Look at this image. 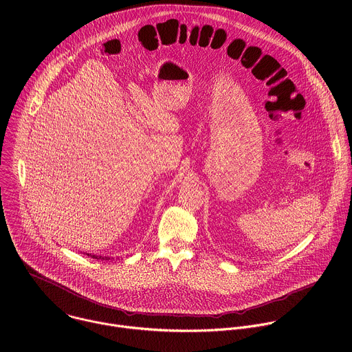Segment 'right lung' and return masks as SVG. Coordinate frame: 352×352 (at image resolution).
<instances>
[{
	"instance_id": "add662e5",
	"label": "right lung",
	"mask_w": 352,
	"mask_h": 352,
	"mask_svg": "<svg viewBox=\"0 0 352 352\" xmlns=\"http://www.w3.org/2000/svg\"><path fill=\"white\" fill-rule=\"evenodd\" d=\"M86 255H89V254H86ZM90 256H91V255H90ZM91 258H94V259H102V261H110V258H107V256H106V258H102V256H94V255H93Z\"/></svg>"
}]
</instances>
